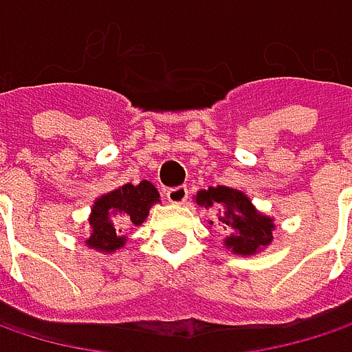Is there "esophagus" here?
I'll use <instances>...</instances> for the list:
<instances>
[{"label":"esophagus","mask_w":352,"mask_h":352,"mask_svg":"<svg viewBox=\"0 0 352 352\" xmlns=\"http://www.w3.org/2000/svg\"><path fill=\"white\" fill-rule=\"evenodd\" d=\"M187 195H189V191L183 185L167 189V201H171V204H185L187 201Z\"/></svg>","instance_id":"obj_1"}]
</instances>
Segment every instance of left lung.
<instances>
[{
	"label": "left lung",
	"mask_w": 352,
	"mask_h": 352,
	"mask_svg": "<svg viewBox=\"0 0 352 352\" xmlns=\"http://www.w3.org/2000/svg\"><path fill=\"white\" fill-rule=\"evenodd\" d=\"M195 201L201 208L218 206L222 210L218 214V226L228 232L224 246L234 254H256L261 248L271 245L275 228L273 218L261 214L243 191L226 185L208 187L197 191Z\"/></svg>",
	"instance_id": "obj_1"
}]
</instances>
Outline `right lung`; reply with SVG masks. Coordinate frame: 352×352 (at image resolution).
<instances>
[{
  "mask_svg": "<svg viewBox=\"0 0 352 352\" xmlns=\"http://www.w3.org/2000/svg\"><path fill=\"white\" fill-rule=\"evenodd\" d=\"M159 201V191L151 181L138 185L126 183L106 195L98 197L89 216V239L85 245L102 252H113L124 246V226H140L153 204Z\"/></svg>",
  "mask_w": 352,
  "mask_h": 352,
  "instance_id": "obj_1",
  "label": "right lung"
}]
</instances>
